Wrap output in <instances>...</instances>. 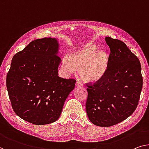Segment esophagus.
Wrapping results in <instances>:
<instances>
[{
	"instance_id": "34e87169",
	"label": "esophagus",
	"mask_w": 149,
	"mask_h": 149,
	"mask_svg": "<svg viewBox=\"0 0 149 149\" xmlns=\"http://www.w3.org/2000/svg\"><path fill=\"white\" fill-rule=\"evenodd\" d=\"M83 85H84L83 83H82V82H81V81H77L76 82V86H77V87H82Z\"/></svg>"
}]
</instances>
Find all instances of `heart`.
<instances>
[{
	"instance_id": "obj_1",
	"label": "heart",
	"mask_w": 149,
	"mask_h": 149,
	"mask_svg": "<svg viewBox=\"0 0 149 149\" xmlns=\"http://www.w3.org/2000/svg\"><path fill=\"white\" fill-rule=\"evenodd\" d=\"M97 51L96 45L88 44L79 52L64 57L62 69L67 73H74L75 69L79 70L81 77L87 81L100 80L107 70L108 59L105 53Z\"/></svg>"
}]
</instances>
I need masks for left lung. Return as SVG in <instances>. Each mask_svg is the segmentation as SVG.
Wrapping results in <instances>:
<instances>
[{"instance_id":"1","label":"left lung","mask_w":149,"mask_h":149,"mask_svg":"<svg viewBox=\"0 0 149 149\" xmlns=\"http://www.w3.org/2000/svg\"><path fill=\"white\" fill-rule=\"evenodd\" d=\"M110 47L108 68L102 78L86 84V109L90 120L96 126L109 127L124 120L138 106L143 76L138 57L126 43L106 37Z\"/></svg>"}]
</instances>
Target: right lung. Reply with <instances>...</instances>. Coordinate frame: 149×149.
<instances>
[{"mask_svg": "<svg viewBox=\"0 0 149 149\" xmlns=\"http://www.w3.org/2000/svg\"><path fill=\"white\" fill-rule=\"evenodd\" d=\"M58 43L51 37L31 42L13 57L6 75L11 106L18 116L35 125L56 121L75 79L58 76Z\"/></svg>", "mask_w": 149, "mask_h": 149, "instance_id": "obj_1", "label": "right lung"}]
</instances>
